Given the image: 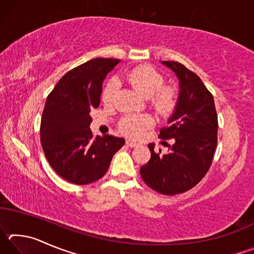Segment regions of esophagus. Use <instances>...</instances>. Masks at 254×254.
Masks as SVG:
<instances>
[{"mask_svg": "<svg viewBox=\"0 0 254 254\" xmlns=\"http://www.w3.org/2000/svg\"><path fill=\"white\" fill-rule=\"evenodd\" d=\"M127 145L130 148H136L137 145H139V143H136L134 141H131V140H127Z\"/></svg>", "mask_w": 254, "mask_h": 254, "instance_id": "34e87169", "label": "esophagus"}]
</instances>
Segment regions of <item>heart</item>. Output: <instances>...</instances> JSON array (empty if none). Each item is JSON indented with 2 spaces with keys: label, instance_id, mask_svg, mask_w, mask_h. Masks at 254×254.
Here are the masks:
<instances>
[{
  "label": "heart",
  "instance_id": "1",
  "mask_svg": "<svg viewBox=\"0 0 254 254\" xmlns=\"http://www.w3.org/2000/svg\"><path fill=\"white\" fill-rule=\"evenodd\" d=\"M122 80H126L145 98L151 97V104L159 113L167 114L174 109L176 103L174 88L163 86V76L152 67L148 66L136 67L127 72L122 78L111 79L102 93V100L106 105L113 103L119 89V83ZM152 124L153 120L148 114H130L122 118L119 126L120 130L126 135L137 137Z\"/></svg>",
  "mask_w": 254,
  "mask_h": 254
}]
</instances>
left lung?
Masks as SVG:
<instances>
[{"label": "left lung", "instance_id": "left-lung-1", "mask_svg": "<svg viewBox=\"0 0 254 254\" xmlns=\"http://www.w3.org/2000/svg\"><path fill=\"white\" fill-rule=\"evenodd\" d=\"M179 80V95L168 126L159 137L174 139L168 152H154L140 174L150 188L163 195L182 194L195 187L212 165L217 144V114L214 98L195 72L177 62H161Z\"/></svg>", "mask_w": 254, "mask_h": 254}]
</instances>
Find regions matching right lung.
I'll return each instance as SVG.
<instances>
[{
	"mask_svg": "<svg viewBox=\"0 0 254 254\" xmlns=\"http://www.w3.org/2000/svg\"><path fill=\"white\" fill-rule=\"evenodd\" d=\"M121 62L96 58L64 75L47 97L42 112L41 145L49 165L60 177L75 185L96 182L106 174L112 158L126 140L93 136L91 110L101 103L106 75Z\"/></svg>",
	"mask_w": 254,
	"mask_h": 254,
	"instance_id": "right-lung-1",
	"label": "right lung"
}]
</instances>
